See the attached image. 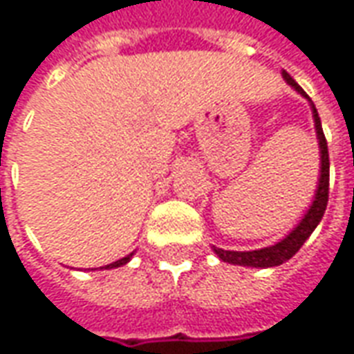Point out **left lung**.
Here are the masks:
<instances>
[{
    "label": "left lung",
    "mask_w": 354,
    "mask_h": 354,
    "mask_svg": "<svg viewBox=\"0 0 354 354\" xmlns=\"http://www.w3.org/2000/svg\"><path fill=\"white\" fill-rule=\"evenodd\" d=\"M283 75L285 82L297 90L301 96H303L312 109V119H314V131H316V138H318V148H320V175H318V187L314 191V198L312 204L306 209V214L303 219L295 225L289 235H285L279 243H275L272 247L260 248V250H223V248L212 247L214 252L218 254L221 262H227L233 266H245V268H274V266H281L287 262L289 258H293L299 248L303 247L304 241L310 237L312 231L318 227V223L324 218V212L328 206V194H330V153H328V142H326V136L322 131V121L316 111V106L312 104V100L308 98V94L304 92L293 77L289 73H281Z\"/></svg>",
    "instance_id": "8db88e82"
}]
</instances>
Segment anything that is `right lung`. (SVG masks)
<instances>
[{"label": "right lung", "instance_id": "obj_1", "mask_svg": "<svg viewBox=\"0 0 354 354\" xmlns=\"http://www.w3.org/2000/svg\"><path fill=\"white\" fill-rule=\"evenodd\" d=\"M133 254L135 252H131V254H127L125 258H121V260H117V262H113V264H107V266H102L100 270H113V268H121V266H125L131 258H133Z\"/></svg>", "mask_w": 354, "mask_h": 354}]
</instances>
